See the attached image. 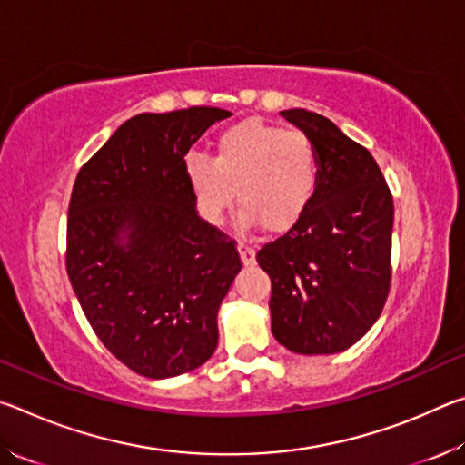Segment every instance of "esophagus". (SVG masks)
<instances>
[{"label": "esophagus", "mask_w": 465, "mask_h": 465, "mask_svg": "<svg viewBox=\"0 0 465 465\" xmlns=\"http://www.w3.org/2000/svg\"><path fill=\"white\" fill-rule=\"evenodd\" d=\"M238 250H240V256H242L243 266H252V264L256 262V252H254V248L248 246V243H240Z\"/></svg>", "instance_id": "1"}]
</instances>
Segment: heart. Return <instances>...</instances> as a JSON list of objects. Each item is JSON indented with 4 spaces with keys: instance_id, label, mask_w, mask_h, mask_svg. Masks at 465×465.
Returning <instances> with one entry per match:
<instances>
[{
    "instance_id": "obj_1",
    "label": "heart",
    "mask_w": 465,
    "mask_h": 465,
    "mask_svg": "<svg viewBox=\"0 0 465 465\" xmlns=\"http://www.w3.org/2000/svg\"><path fill=\"white\" fill-rule=\"evenodd\" d=\"M186 176L211 222H222L235 193L243 223L282 233L312 204L320 160L316 145L303 131L248 119L217 137L211 160L201 153L188 155Z\"/></svg>"
}]
</instances>
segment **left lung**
<instances>
[{
    "mask_svg": "<svg viewBox=\"0 0 465 465\" xmlns=\"http://www.w3.org/2000/svg\"><path fill=\"white\" fill-rule=\"evenodd\" d=\"M281 114L318 149V191L256 261L272 282L274 338L299 355H332L365 336L388 299L393 199L373 155L332 121L305 108Z\"/></svg>",
    "mask_w": 465,
    "mask_h": 465,
    "instance_id": "obj_1",
    "label": "left lung"
}]
</instances>
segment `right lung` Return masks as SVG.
Wrapping results in <instances>:
<instances>
[{
	"instance_id": "obj_1",
	"label": "right lung",
	"mask_w": 465,
	"mask_h": 465,
	"mask_svg": "<svg viewBox=\"0 0 465 465\" xmlns=\"http://www.w3.org/2000/svg\"><path fill=\"white\" fill-rule=\"evenodd\" d=\"M230 110L193 106L123 123L77 172L65 266L100 342L149 380L193 371L217 349V310L242 261L196 215L184 155Z\"/></svg>"
}]
</instances>
